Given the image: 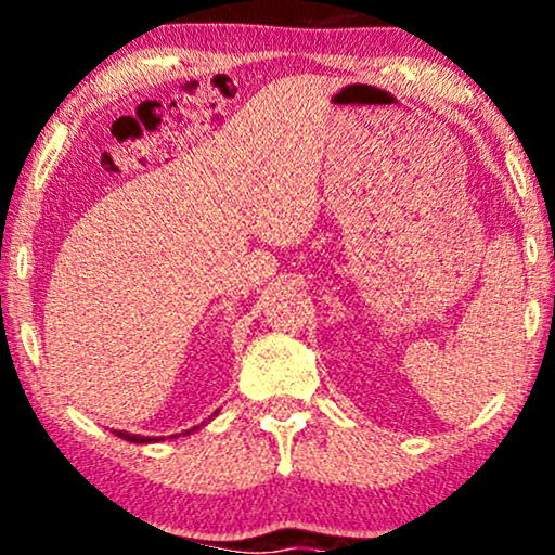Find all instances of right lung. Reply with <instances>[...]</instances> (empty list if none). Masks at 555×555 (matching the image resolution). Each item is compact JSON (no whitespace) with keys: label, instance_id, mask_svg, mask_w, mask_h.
Returning <instances> with one entry per match:
<instances>
[{"label":"right lung","instance_id":"right-lung-1","mask_svg":"<svg viewBox=\"0 0 555 555\" xmlns=\"http://www.w3.org/2000/svg\"><path fill=\"white\" fill-rule=\"evenodd\" d=\"M193 430H197V428H193ZM193 430H184V433H193ZM114 433H117L119 438H125V441H130V443H151V441H158V438L135 436V433H127V430H114Z\"/></svg>","mask_w":555,"mask_h":555}]
</instances>
